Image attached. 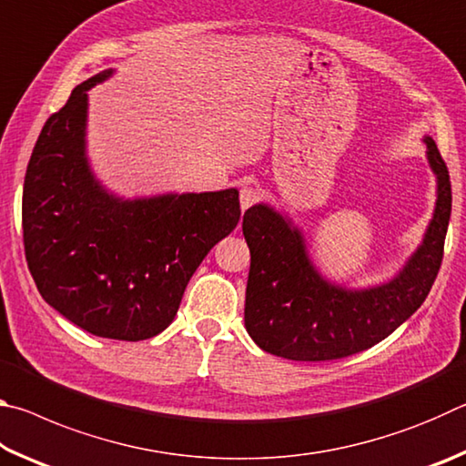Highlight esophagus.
I'll return each mask as SVG.
<instances>
[{
    "label": "esophagus",
    "instance_id": "34e87169",
    "mask_svg": "<svg viewBox=\"0 0 466 466\" xmlns=\"http://www.w3.org/2000/svg\"><path fill=\"white\" fill-rule=\"evenodd\" d=\"M257 199H258V187L250 185V183L242 185V188H240V208H242V211L248 209Z\"/></svg>",
    "mask_w": 466,
    "mask_h": 466
}]
</instances>
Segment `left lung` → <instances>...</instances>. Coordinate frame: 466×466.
<instances>
[{"mask_svg": "<svg viewBox=\"0 0 466 466\" xmlns=\"http://www.w3.org/2000/svg\"><path fill=\"white\" fill-rule=\"evenodd\" d=\"M423 144L436 175V208L403 269L376 286L329 281L314 267L304 232L269 203L244 211L242 234L250 248L244 327L263 351L296 361L353 356L380 343L423 304L444 257L452 209L451 177L436 141L425 136Z\"/></svg>", "mask_w": 466, "mask_h": 466, "instance_id": "1", "label": "left lung"}]
</instances>
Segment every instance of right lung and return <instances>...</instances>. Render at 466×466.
<instances>
[{
	"label": "right lung",
	"mask_w": 466,
	"mask_h": 466,
	"mask_svg": "<svg viewBox=\"0 0 466 466\" xmlns=\"http://www.w3.org/2000/svg\"><path fill=\"white\" fill-rule=\"evenodd\" d=\"M76 86L46 119L22 193L28 269L45 302L88 333L144 341L177 317L188 279L240 219L238 188L123 197L102 187L86 152L88 90Z\"/></svg>",
	"instance_id": "obj_1"
}]
</instances>
